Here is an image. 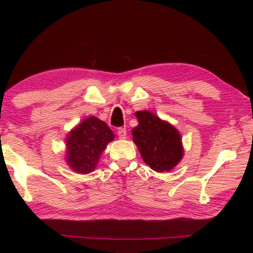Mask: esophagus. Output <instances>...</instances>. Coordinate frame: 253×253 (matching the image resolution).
I'll return each mask as SVG.
<instances>
[{
    "mask_svg": "<svg viewBox=\"0 0 253 253\" xmlns=\"http://www.w3.org/2000/svg\"><path fill=\"white\" fill-rule=\"evenodd\" d=\"M117 135L121 139H125L126 136H127V131H126V128H119L118 131H117Z\"/></svg>",
    "mask_w": 253,
    "mask_h": 253,
    "instance_id": "1",
    "label": "esophagus"
}]
</instances>
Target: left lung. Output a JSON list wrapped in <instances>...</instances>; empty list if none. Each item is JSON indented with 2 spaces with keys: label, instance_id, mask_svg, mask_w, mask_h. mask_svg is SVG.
Returning a JSON list of instances; mask_svg holds the SVG:
<instances>
[{
  "label": "left lung",
  "instance_id": "obj_1",
  "mask_svg": "<svg viewBox=\"0 0 253 253\" xmlns=\"http://www.w3.org/2000/svg\"><path fill=\"white\" fill-rule=\"evenodd\" d=\"M135 116L138 125L131 130L132 140L143 161L155 172H169L184 156L179 131L148 110L136 111Z\"/></svg>",
  "mask_w": 253,
  "mask_h": 253
}]
</instances>
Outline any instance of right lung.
<instances>
[{
  "mask_svg": "<svg viewBox=\"0 0 253 253\" xmlns=\"http://www.w3.org/2000/svg\"><path fill=\"white\" fill-rule=\"evenodd\" d=\"M114 132L105 122L90 116L84 119L66 137V163L78 174L96 169L107 145L114 140Z\"/></svg>",
  "mask_w": 253,
  "mask_h": 253,
  "instance_id": "1",
  "label": "right lung"
}]
</instances>
